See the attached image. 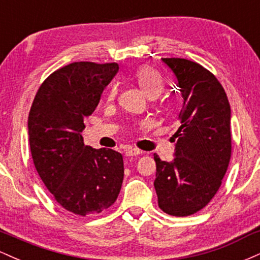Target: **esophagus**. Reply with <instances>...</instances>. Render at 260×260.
I'll return each instance as SVG.
<instances>
[{
	"label": "esophagus",
	"instance_id": "1",
	"mask_svg": "<svg viewBox=\"0 0 260 260\" xmlns=\"http://www.w3.org/2000/svg\"><path fill=\"white\" fill-rule=\"evenodd\" d=\"M124 154H126V156H137V155L143 154V151L136 148H128L126 149V151H124Z\"/></svg>",
	"mask_w": 260,
	"mask_h": 260
}]
</instances>
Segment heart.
I'll list each match as a JSON object with an SVG mask.
<instances>
[{"label": "heart", "mask_w": 260, "mask_h": 260, "mask_svg": "<svg viewBox=\"0 0 260 260\" xmlns=\"http://www.w3.org/2000/svg\"><path fill=\"white\" fill-rule=\"evenodd\" d=\"M134 79L138 83L143 91L148 95L149 98H156L157 95L162 91L164 89V80L159 72L151 67H143L138 68L133 74ZM116 95V86L111 85L109 89V96L113 98Z\"/></svg>", "instance_id": "b5f03b06"}]
</instances>
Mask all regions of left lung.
Returning <instances> with one entry per match:
<instances>
[{
	"label": "left lung",
	"mask_w": 260,
	"mask_h": 260,
	"mask_svg": "<svg viewBox=\"0 0 260 260\" xmlns=\"http://www.w3.org/2000/svg\"><path fill=\"white\" fill-rule=\"evenodd\" d=\"M161 59L177 79L183 105L181 126L172 137L174 160L154 154V187L161 210L188 216L204 208L221 186L231 157V107L219 80L201 64Z\"/></svg>",
	"instance_id": "obj_1"
}]
</instances>
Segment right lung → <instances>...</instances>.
<instances>
[{
	"label": "right lung",
	"mask_w": 260,
	"mask_h": 260,
	"mask_svg": "<svg viewBox=\"0 0 260 260\" xmlns=\"http://www.w3.org/2000/svg\"><path fill=\"white\" fill-rule=\"evenodd\" d=\"M118 72L117 63L73 62L49 76L28 117L29 144L39 176L56 202L77 215L99 214L117 199L123 157L84 144V118Z\"/></svg>",
	"instance_id": "obj_1"
}]
</instances>
